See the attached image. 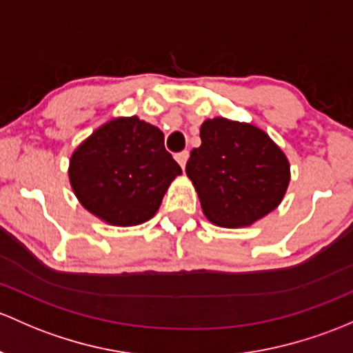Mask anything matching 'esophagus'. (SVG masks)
I'll use <instances>...</instances> for the list:
<instances>
[{
  "label": "esophagus",
  "mask_w": 353,
  "mask_h": 353,
  "mask_svg": "<svg viewBox=\"0 0 353 353\" xmlns=\"http://www.w3.org/2000/svg\"><path fill=\"white\" fill-rule=\"evenodd\" d=\"M188 159H189V152L188 150H184V152H179V154L176 155V161L179 162V165L183 167H186V162H188Z\"/></svg>",
  "instance_id": "esophagus-1"
}]
</instances>
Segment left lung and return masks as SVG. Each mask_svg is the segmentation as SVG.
<instances>
[{
  "label": "left lung",
  "mask_w": 353,
  "mask_h": 353,
  "mask_svg": "<svg viewBox=\"0 0 353 353\" xmlns=\"http://www.w3.org/2000/svg\"><path fill=\"white\" fill-rule=\"evenodd\" d=\"M186 174L203 214L221 228H243L262 220L284 199L291 165L283 148L254 123L208 118L199 128Z\"/></svg>",
  "instance_id": "1"
}]
</instances>
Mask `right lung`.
<instances>
[{
  "label": "right lung",
  "mask_w": 353,
  "mask_h": 353,
  "mask_svg": "<svg viewBox=\"0 0 353 353\" xmlns=\"http://www.w3.org/2000/svg\"><path fill=\"white\" fill-rule=\"evenodd\" d=\"M77 201L103 223L137 226L154 218L170 183L183 174L164 133L133 117H114L84 139L69 159Z\"/></svg>",
  "instance_id": "1"
}]
</instances>
